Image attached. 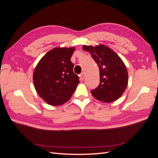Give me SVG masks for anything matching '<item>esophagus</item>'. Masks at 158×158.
<instances>
[{"label": "esophagus", "mask_w": 158, "mask_h": 158, "mask_svg": "<svg viewBox=\"0 0 158 158\" xmlns=\"http://www.w3.org/2000/svg\"><path fill=\"white\" fill-rule=\"evenodd\" d=\"M80 80H82V81H83L84 80V74L82 73H81L80 74Z\"/></svg>", "instance_id": "1"}]
</instances>
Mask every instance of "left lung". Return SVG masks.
I'll use <instances>...</instances> for the list:
<instances>
[{"instance_id": "1", "label": "left lung", "mask_w": 158, "mask_h": 158, "mask_svg": "<svg viewBox=\"0 0 158 158\" xmlns=\"http://www.w3.org/2000/svg\"><path fill=\"white\" fill-rule=\"evenodd\" d=\"M98 65L100 82L91 91L99 101L110 103L120 98L128 84V72L125 64L118 55L108 47L100 45L95 47L84 45Z\"/></svg>"}]
</instances>
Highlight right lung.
I'll return each mask as SVG.
<instances>
[{"label":"right lung","instance_id":"add662e5","mask_svg":"<svg viewBox=\"0 0 158 158\" xmlns=\"http://www.w3.org/2000/svg\"><path fill=\"white\" fill-rule=\"evenodd\" d=\"M74 50V47H56L49 51L33 72V84L38 95L51 106L67 102L80 82L70 60Z\"/></svg>","mask_w":158,"mask_h":158}]
</instances>
